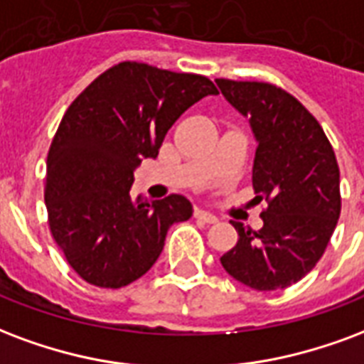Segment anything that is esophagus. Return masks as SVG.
Listing matches in <instances>:
<instances>
[{"mask_svg": "<svg viewBox=\"0 0 364 364\" xmlns=\"http://www.w3.org/2000/svg\"><path fill=\"white\" fill-rule=\"evenodd\" d=\"M193 216L196 218V220H203V222L206 223H216L218 218L214 216V214H210V212H204V210L196 208L195 212H193Z\"/></svg>", "mask_w": 364, "mask_h": 364, "instance_id": "esophagus-1", "label": "esophagus"}]
</instances>
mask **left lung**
I'll return each instance as SVG.
<instances>
[{"instance_id": "8db88e82", "label": "left lung", "mask_w": 364, "mask_h": 364, "mask_svg": "<svg viewBox=\"0 0 364 364\" xmlns=\"http://www.w3.org/2000/svg\"><path fill=\"white\" fill-rule=\"evenodd\" d=\"M257 139L255 203H266L258 231L231 222L237 245L220 262L258 291L297 284L316 266L341 212L340 168L324 129L295 96L270 82L216 79Z\"/></svg>"}]
</instances>
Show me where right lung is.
I'll return each mask as SVG.
<instances>
[{
    "label": "right lung",
    "mask_w": 364,
    "mask_h": 364,
    "mask_svg": "<svg viewBox=\"0 0 364 364\" xmlns=\"http://www.w3.org/2000/svg\"><path fill=\"white\" fill-rule=\"evenodd\" d=\"M218 94L203 75L123 61L67 107L48 152L46 208L55 243L88 284L119 289L144 276L168 230L193 216L181 195L133 203L134 168L195 102Z\"/></svg>",
    "instance_id": "right-lung-1"
}]
</instances>
